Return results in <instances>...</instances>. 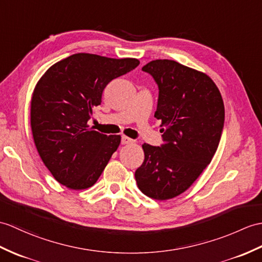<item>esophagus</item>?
<instances>
[{"label":"esophagus","instance_id":"esophagus-1","mask_svg":"<svg viewBox=\"0 0 262 262\" xmlns=\"http://www.w3.org/2000/svg\"><path fill=\"white\" fill-rule=\"evenodd\" d=\"M134 141L132 138L127 137V136H121V144L123 145H127V144H133Z\"/></svg>","mask_w":262,"mask_h":262}]
</instances>
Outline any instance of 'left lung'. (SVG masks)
<instances>
[{"label": "left lung", "mask_w": 262, "mask_h": 262, "mask_svg": "<svg viewBox=\"0 0 262 262\" xmlns=\"http://www.w3.org/2000/svg\"><path fill=\"white\" fill-rule=\"evenodd\" d=\"M159 86L154 116L164 144H143L145 160L135 172L145 195L168 200L190 187L217 149L224 124L222 96L204 72L174 60H153L142 68Z\"/></svg>", "instance_id": "obj_1"}]
</instances>
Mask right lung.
Instances as JSON below:
<instances>
[{"mask_svg":"<svg viewBox=\"0 0 262 262\" xmlns=\"http://www.w3.org/2000/svg\"><path fill=\"white\" fill-rule=\"evenodd\" d=\"M138 64L134 58L76 53L51 66L35 84L30 114L33 141L60 184L84 190L99 179L120 135L107 136L87 123L107 84Z\"/></svg>","mask_w":262,"mask_h":262,"instance_id":"1","label":"right lung"}]
</instances>
